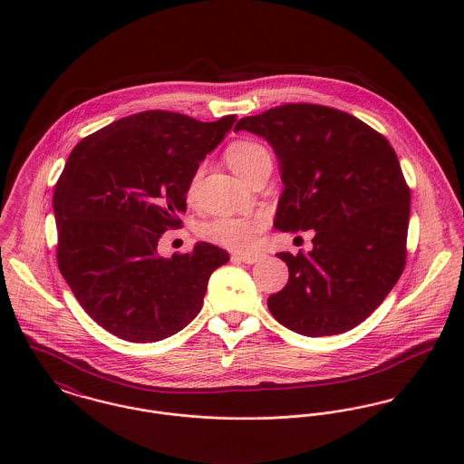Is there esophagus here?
Wrapping results in <instances>:
<instances>
[{
    "instance_id": "34e87169",
    "label": "esophagus",
    "mask_w": 464,
    "mask_h": 464,
    "mask_svg": "<svg viewBox=\"0 0 464 464\" xmlns=\"http://www.w3.org/2000/svg\"><path fill=\"white\" fill-rule=\"evenodd\" d=\"M232 259H237V261H241L245 265H256V263H259L263 259V256L261 254H234Z\"/></svg>"
}]
</instances>
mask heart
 <instances>
[{
  "mask_svg": "<svg viewBox=\"0 0 464 464\" xmlns=\"http://www.w3.org/2000/svg\"><path fill=\"white\" fill-rule=\"evenodd\" d=\"M227 162L234 173H237L243 180H246L259 166L271 162V155L265 144L250 139L236 140L227 148ZM199 173H197L189 184L188 198L195 197ZM267 227V218L265 214L256 216H221L208 221L203 227L205 239L230 248L248 252L259 246L261 236Z\"/></svg>",
  "mask_w": 464,
  "mask_h": 464,
  "instance_id": "heart-1",
  "label": "heart"
}]
</instances>
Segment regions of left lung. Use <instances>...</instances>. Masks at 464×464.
<instances>
[{
	"mask_svg": "<svg viewBox=\"0 0 464 464\" xmlns=\"http://www.w3.org/2000/svg\"><path fill=\"white\" fill-rule=\"evenodd\" d=\"M273 148L284 191L273 227L314 230L313 250L276 254L289 280L267 298L273 318L309 337L362 324L405 266L411 193L388 139L331 107L287 103L243 118Z\"/></svg>",
	"mask_w": 464,
	"mask_h": 464,
	"instance_id": "8db88e82",
	"label": "left lung"
}]
</instances>
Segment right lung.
Segmentation results:
<instances>
[{"label":"right lung","instance_id":"obj_1","mask_svg":"<svg viewBox=\"0 0 464 464\" xmlns=\"http://www.w3.org/2000/svg\"><path fill=\"white\" fill-rule=\"evenodd\" d=\"M236 116L201 123L146 111L82 139L55 186L57 263L83 311L132 343L162 341L189 325L212 271L228 254L197 243L159 256V239L180 225L199 162L230 132Z\"/></svg>","mask_w":464,"mask_h":464}]
</instances>
